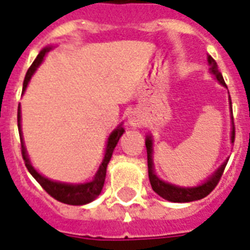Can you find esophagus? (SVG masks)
<instances>
[{
    "mask_svg": "<svg viewBox=\"0 0 250 250\" xmlns=\"http://www.w3.org/2000/svg\"><path fill=\"white\" fill-rule=\"evenodd\" d=\"M128 125L132 127V128H137L143 125V119L137 113H131L128 117Z\"/></svg>",
    "mask_w": 250,
    "mask_h": 250,
    "instance_id": "34e87169",
    "label": "esophagus"
}]
</instances>
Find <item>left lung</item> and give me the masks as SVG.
Wrapping results in <instances>:
<instances>
[{
	"instance_id": "8db88e82",
	"label": "left lung",
	"mask_w": 250,
	"mask_h": 250,
	"mask_svg": "<svg viewBox=\"0 0 250 250\" xmlns=\"http://www.w3.org/2000/svg\"><path fill=\"white\" fill-rule=\"evenodd\" d=\"M208 63L210 66V72L213 74L214 78L217 79V82L221 85L226 86L225 79L223 76L218 70L217 62L213 60V57H208ZM229 111H231V122H232V129H231V143L233 144L235 140V127H233V117H232V106H231V97H229ZM145 146H146V153H148V174H149V180H150V186H152L153 190L156 192L158 196L162 198L167 200L171 202H190V201H197L201 198L206 197L211 190L217 187L219 183L225 167L229 162V158L218 167L217 170L214 171L213 174L208 176L205 182L198 184L196 187H180L176 184H171L168 182H165L162 179L157 176L156 171H154V164H153V139L152 135H148L145 139Z\"/></svg>"
}]
</instances>
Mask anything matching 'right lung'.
<instances>
[{
	"label": "right lung",
	"instance_id": "right-lung-1",
	"mask_svg": "<svg viewBox=\"0 0 250 250\" xmlns=\"http://www.w3.org/2000/svg\"><path fill=\"white\" fill-rule=\"evenodd\" d=\"M52 49V46H46L39 53V56L36 57V60L33 61V63L31 64V67L28 68V71L25 74L24 82H23V93H24L25 88L28 85L29 80L32 78V75L36 72L37 67L42 63L46 53ZM21 106L18 107V129H19V136H21V156L24 160L25 167L29 171V174L32 175L33 178L36 179L37 183L48 192L52 197H54L57 201L63 202L67 205H85L89 204L93 200L100 196L105 183L106 178V168L110 162V158L113 156V152L115 146H117L118 141L121 139V136L125 132V128L122 127V123L118 125L117 128L114 129L113 132L110 133V136L107 137L106 141L105 154H104V160H102L101 165L98 167L97 172L93 176V179L90 182L85 183H63V182H56L52 179L46 178L44 175H41L39 171L32 166L31 161L27 154V149L24 146V141H23V133H21Z\"/></svg>",
	"mask_w": 250,
	"mask_h": 250
}]
</instances>
